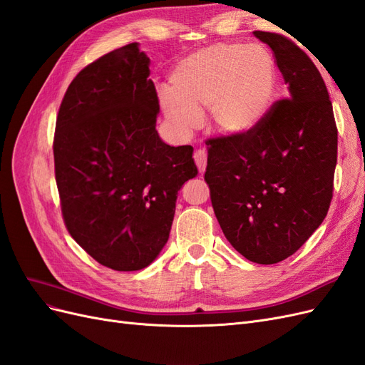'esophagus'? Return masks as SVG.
I'll use <instances>...</instances> for the list:
<instances>
[{
  "mask_svg": "<svg viewBox=\"0 0 365 365\" xmlns=\"http://www.w3.org/2000/svg\"><path fill=\"white\" fill-rule=\"evenodd\" d=\"M193 160L197 165V170H200V173H204L205 165H207V152H205V149H197L193 153Z\"/></svg>",
  "mask_w": 365,
  "mask_h": 365,
  "instance_id": "obj_1",
  "label": "esophagus"
}]
</instances>
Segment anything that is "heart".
<instances>
[{"label": "heart", "mask_w": 365, "mask_h": 365, "mask_svg": "<svg viewBox=\"0 0 365 365\" xmlns=\"http://www.w3.org/2000/svg\"><path fill=\"white\" fill-rule=\"evenodd\" d=\"M170 93L160 96L163 111L181 134L201 125L210 109L212 125L225 134H244L269 111L275 68L267 50L257 46L216 43L192 53L176 65Z\"/></svg>", "instance_id": "1"}]
</instances>
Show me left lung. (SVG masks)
<instances>
[{"label":"left lung","mask_w":365,"mask_h":365,"mask_svg":"<svg viewBox=\"0 0 365 365\" xmlns=\"http://www.w3.org/2000/svg\"><path fill=\"white\" fill-rule=\"evenodd\" d=\"M254 36L272 50L288 97L254 129L207 138L204 180L230 244L254 263L272 264L292 256L329 212L338 129L311 58L279 33Z\"/></svg>","instance_id":"8db88e82"}]
</instances>
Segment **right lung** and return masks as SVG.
<instances>
[{
	"label": "right lung",
	"mask_w": 365,
	"mask_h": 365,
	"mask_svg": "<svg viewBox=\"0 0 365 365\" xmlns=\"http://www.w3.org/2000/svg\"><path fill=\"white\" fill-rule=\"evenodd\" d=\"M137 42L79 71L65 93L53 140L54 176L71 237L114 271H138L169 239L176 195L195 178L192 146L155 129L160 102Z\"/></svg>",
	"instance_id": "1"
}]
</instances>
